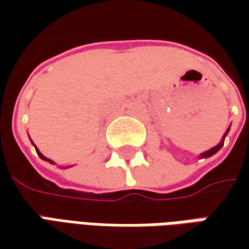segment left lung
I'll return each instance as SVG.
<instances>
[{"mask_svg":"<svg viewBox=\"0 0 249 249\" xmlns=\"http://www.w3.org/2000/svg\"><path fill=\"white\" fill-rule=\"evenodd\" d=\"M229 130H230V127L229 129L226 130V133L223 134V137H222V140H220V142L217 144V145H215L213 148H211V149H208V151H205V152H202L201 155H199V158H209V157H212V155H215L216 152L219 151V149L222 148L223 147V144H225V139H226V136H227V133H229Z\"/></svg>","mask_w":249,"mask_h":249,"instance_id":"1","label":"left lung"}]
</instances>
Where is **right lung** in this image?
Masks as SVG:
<instances>
[{
	"label": "right lung",
	"mask_w": 249,
	"mask_h": 249,
	"mask_svg": "<svg viewBox=\"0 0 249 249\" xmlns=\"http://www.w3.org/2000/svg\"><path fill=\"white\" fill-rule=\"evenodd\" d=\"M32 144H33V141H32ZM33 145H34V144H33ZM34 147H36V145H34ZM36 151H37V154H38V157H40V158L44 159V160H48V162H50V163H53V160H51V159L45 158V157H44L43 154H41V152H40V151H38V148H37V147H36Z\"/></svg>",
	"instance_id": "add662e5"
}]
</instances>
